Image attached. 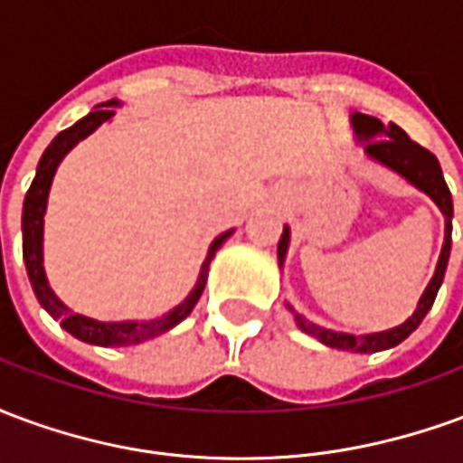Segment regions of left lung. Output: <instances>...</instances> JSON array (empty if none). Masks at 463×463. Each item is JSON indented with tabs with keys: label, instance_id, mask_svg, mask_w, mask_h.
I'll return each mask as SVG.
<instances>
[{
	"label": "left lung",
	"instance_id": "obj_1",
	"mask_svg": "<svg viewBox=\"0 0 463 463\" xmlns=\"http://www.w3.org/2000/svg\"><path fill=\"white\" fill-rule=\"evenodd\" d=\"M352 126H354V133H357L359 141H364V151L374 158V161L384 163L392 171L402 173L407 181H411L417 185L419 191H424L437 203L444 218H447V231H444V248H441V255H439V265L434 278L427 285V290L419 300L417 310L409 317L404 325H399L394 330L377 332V335H364V337H354V335H342V332L325 330L320 325H312L310 320H305L300 312H295L288 305V310L295 315V322L302 332H307L312 337H317L322 345L337 349H347V352H382V349L397 347L399 342H404L417 330L421 320L427 317V312L431 310V305L437 300V292L444 282V272H447L449 252H451V215H454V205H451V193H449V185L441 175V165H439L437 156L431 151H427L424 146H419L409 138L407 133L399 128L397 123H384L374 118V116L367 114H354L352 116ZM288 241H290V232L282 231L280 242H278V258H285V250H288Z\"/></svg>",
	"mask_w": 463,
	"mask_h": 463
}]
</instances>
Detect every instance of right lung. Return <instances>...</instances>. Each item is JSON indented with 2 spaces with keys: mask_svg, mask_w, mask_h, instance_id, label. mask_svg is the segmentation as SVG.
<instances>
[{
  "mask_svg": "<svg viewBox=\"0 0 463 463\" xmlns=\"http://www.w3.org/2000/svg\"><path fill=\"white\" fill-rule=\"evenodd\" d=\"M116 101H106V104L96 106L94 111L89 116H84L81 121H76L71 128H66L56 136L54 141L49 143V148L42 156V161L36 165V175L29 191H26L24 198V213H22V252H24L26 272H29V282L34 288L36 300L42 302L44 307L54 320L61 322L69 335H74L76 340L89 342V345H101V347H128V345H138V342L153 340L163 332H168L171 327H175L178 322L185 320L188 315L195 307V302L201 300L203 288H205V280H208V265H211L213 255L221 248L222 242L228 241V235L232 231L222 232L221 238H215L208 250V258L203 262L201 278H198V285L195 290L185 298V302H181L178 307H173L168 315H163L158 320L148 322H96L89 320L84 315H76L66 307L64 302L56 298L49 282H46L44 265H42V232H44V211H46V195H49V185H52V178H54L56 165L61 163L66 153L74 148L76 143L86 138L89 133L96 131L104 121H109L114 111L109 106H114Z\"/></svg>",
  "mask_w": 463,
  "mask_h": 463,
  "instance_id": "add662e5",
  "label": "right lung"
}]
</instances>
